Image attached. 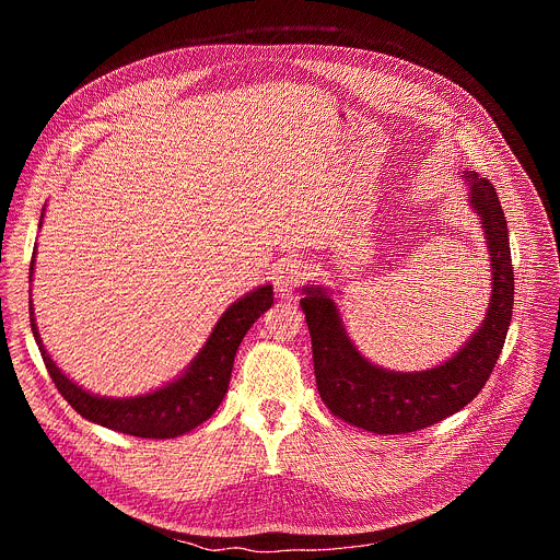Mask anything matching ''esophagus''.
<instances>
[{"instance_id":"esophagus-1","label":"esophagus","mask_w":560,"mask_h":560,"mask_svg":"<svg viewBox=\"0 0 560 560\" xmlns=\"http://www.w3.org/2000/svg\"><path fill=\"white\" fill-rule=\"evenodd\" d=\"M307 277V266L299 259H285L283 264H279L277 277H275V288L281 296H288L294 292V288H299V283H303V279Z\"/></svg>"}]
</instances>
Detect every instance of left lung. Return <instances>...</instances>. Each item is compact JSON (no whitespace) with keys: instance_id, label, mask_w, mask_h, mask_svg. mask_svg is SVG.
I'll return each mask as SVG.
<instances>
[{"instance_id":"8db88e82","label":"left lung","mask_w":560,"mask_h":560,"mask_svg":"<svg viewBox=\"0 0 560 560\" xmlns=\"http://www.w3.org/2000/svg\"><path fill=\"white\" fill-rule=\"evenodd\" d=\"M469 199L481 214L490 259L492 299L481 328L443 365L423 372H389L372 365L352 346L339 310L322 288H303L301 307L312 337L318 394L330 412L374 434H408L463 410L488 383L503 350L512 305L514 268L508 221L494 186L465 173Z\"/></svg>"}]
</instances>
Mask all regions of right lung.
I'll return each mask as SVG.
<instances>
[{
    "label": "right lung",
    "instance_id": "obj_1",
    "mask_svg": "<svg viewBox=\"0 0 560 560\" xmlns=\"http://www.w3.org/2000/svg\"><path fill=\"white\" fill-rule=\"evenodd\" d=\"M44 214V212H42ZM42 228V221H39ZM31 261V277H33ZM272 305V285H264L244 299L232 303L217 322L210 339L195 357L190 368L173 383L162 389L135 396V398H106L91 394L74 385L61 370L52 363L42 346L31 303V328L39 346L46 370L59 389V394L70 404L74 412L84 419L104 425L108 430L141 436V439H175L186 434L208 421L221 406L228 392L234 354L242 346L246 332L257 318Z\"/></svg>",
    "mask_w": 560,
    "mask_h": 560
}]
</instances>
